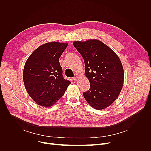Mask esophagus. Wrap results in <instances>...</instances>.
Returning a JSON list of instances; mask_svg holds the SVG:
<instances>
[{
  "label": "esophagus",
  "mask_w": 151,
  "mask_h": 151,
  "mask_svg": "<svg viewBox=\"0 0 151 151\" xmlns=\"http://www.w3.org/2000/svg\"><path fill=\"white\" fill-rule=\"evenodd\" d=\"M78 76H75L74 77H73V80H75V81H76V80H78Z\"/></svg>",
  "instance_id": "obj_1"
}]
</instances>
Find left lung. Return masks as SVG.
<instances>
[{
  "mask_svg": "<svg viewBox=\"0 0 151 151\" xmlns=\"http://www.w3.org/2000/svg\"><path fill=\"white\" fill-rule=\"evenodd\" d=\"M82 55L90 89L83 93L88 104L96 109L110 106L119 95L124 83V69L117 55L98 40L75 42Z\"/></svg>",
  "mask_w": 151,
  "mask_h": 151,
  "instance_id": "obj_1",
  "label": "left lung"
}]
</instances>
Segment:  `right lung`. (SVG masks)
<instances>
[{
    "mask_svg": "<svg viewBox=\"0 0 151 151\" xmlns=\"http://www.w3.org/2000/svg\"><path fill=\"white\" fill-rule=\"evenodd\" d=\"M67 45L57 42L43 44L31 54L25 63L24 83L30 97L39 105L52 106L71 83L63 78L59 63Z\"/></svg>",
    "mask_w": 151,
    "mask_h": 151,
    "instance_id": "add662e5",
    "label": "right lung"
}]
</instances>
